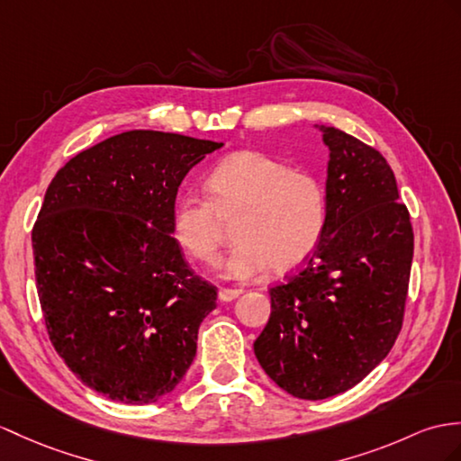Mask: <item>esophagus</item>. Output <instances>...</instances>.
Here are the masks:
<instances>
[{
  "label": "esophagus",
  "instance_id": "34e87169",
  "mask_svg": "<svg viewBox=\"0 0 461 461\" xmlns=\"http://www.w3.org/2000/svg\"><path fill=\"white\" fill-rule=\"evenodd\" d=\"M239 295H242V289H227V287L219 289V299L221 301H234Z\"/></svg>",
  "mask_w": 461,
  "mask_h": 461
}]
</instances>
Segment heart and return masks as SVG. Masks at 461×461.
Returning <instances> with one entry per match:
<instances>
[{"label":"heart","instance_id":"heart-1","mask_svg":"<svg viewBox=\"0 0 461 461\" xmlns=\"http://www.w3.org/2000/svg\"><path fill=\"white\" fill-rule=\"evenodd\" d=\"M209 197L187 194L174 205L172 230L189 258L212 266L221 219H232L237 242L221 264L227 279H254L266 267L285 274L309 260L327 229V189L305 170L264 152H232L207 177Z\"/></svg>","mask_w":461,"mask_h":461}]
</instances>
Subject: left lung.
<instances>
[{
  "mask_svg": "<svg viewBox=\"0 0 461 461\" xmlns=\"http://www.w3.org/2000/svg\"><path fill=\"white\" fill-rule=\"evenodd\" d=\"M329 146L327 229L301 272L269 289L272 312L254 342L289 395H339L395 344L405 315L414 237L395 174L372 146L321 127Z\"/></svg>",
  "mask_w": 461,
  "mask_h": 461,
  "instance_id": "8db88e82",
  "label": "left lung"
}]
</instances>
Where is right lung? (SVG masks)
Returning a JSON list of instances; mask_svg holds the SVG:
<instances>
[{
	"instance_id": "add662e5",
	"label": "right lung",
	"mask_w": 461,
	"mask_h": 461,
	"mask_svg": "<svg viewBox=\"0 0 461 461\" xmlns=\"http://www.w3.org/2000/svg\"><path fill=\"white\" fill-rule=\"evenodd\" d=\"M222 142L127 131L76 154L32 227L41 309L54 350L105 397L149 405L182 381L217 287L172 237L177 187Z\"/></svg>"
}]
</instances>
